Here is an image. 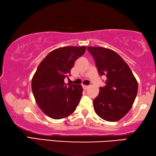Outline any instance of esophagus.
Wrapping results in <instances>:
<instances>
[{
    "label": "esophagus",
    "instance_id": "esophagus-1",
    "mask_svg": "<svg viewBox=\"0 0 156 156\" xmlns=\"http://www.w3.org/2000/svg\"><path fill=\"white\" fill-rule=\"evenodd\" d=\"M83 87L84 89H87L89 87V86H87V85H83Z\"/></svg>",
    "mask_w": 156,
    "mask_h": 156
}]
</instances>
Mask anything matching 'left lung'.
Here are the masks:
<instances>
[{
    "label": "left lung",
    "mask_w": 156,
    "mask_h": 156,
    "mask_svg": "<svg viewBox=\"0 0 156 156\" xmlns=\"http://www.w3.org/2000/svg\"><path fill=\"white\" fill-rule=\"evenodd\" d=\"M96 62L100 76H105V86L100 87L94 100L97 115L105 120L115 122L123 118L133 105L138 83L128 65L117 53L104 47H87Z\"/></svg>",
    "instance_id": "left-lung-1"
}]
</instances>
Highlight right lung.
I'll list each match as a JSON object with an SVG mask.
<instances>
[{"label": "right lung", "mask_w": 156, "mask_h": 156, "mask_svg": "<svg viewBox=\"0 0 156 156\" xmlns=\"http://www.w3.org/2000/svg\"><path fill=\"white\" fill-rule=\"evenodd\" d=\"M86 47H65L53 50L37 68L31 89L40 109L53 119H62L74 112L83 96L81 85L65 84L71 69Z\"/></svg>", "instance_id": "add662e5"}]
</instances>
